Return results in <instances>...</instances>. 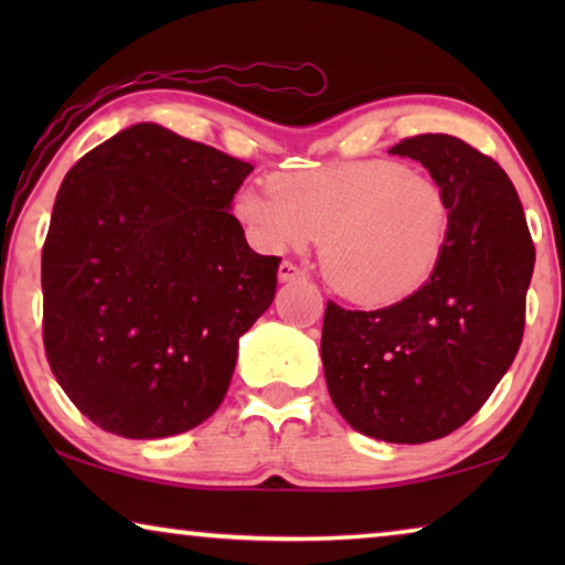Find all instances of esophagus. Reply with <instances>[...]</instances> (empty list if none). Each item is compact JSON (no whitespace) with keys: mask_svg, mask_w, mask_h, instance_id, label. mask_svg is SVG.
I'll return each mask as SVG.
<instances>
[{"mask_svg":"<svg viewBox=\"0 0 565 565\" xmlns=\"http://www.w3.org/2000/svg\"><path fill=\"white\" fill-rule=\"evenodd\" d=\"M277 277H280V282H292V280H303L306 273L298 265H292V262L285 259L280 269H277Z\"/></svg>","mask_w":565,"mask_h":565,"instance_id":"1","label":"esophagus"}]
</instances>
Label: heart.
I'll use <instances>...</instances> for the list:
<instances>
[{
    "mask_svg": "<svg viewBox=\"0 0 565 565\" xmlns=\"http://www.w3.org/2000/svg\"><path fill=\"white\" fill-rule=\"evenodd\" d=\"M273 190L246 188L236 215L267 249L321 236V273L339 296L383 306L412 296L435 273L452 207L435 177L398 161H344L277 174Z\"/></svg>",
    "mask_w": 565,
    "mask_h": 565,
    "instance_id": "b5f03b06",
    "label": "heart"
}]
</instances>
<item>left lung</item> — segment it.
Here are the masks:
<instances>
[{
  "label": "left lung",
  "mask_w": 565,
  "mask_h": 565,
  "mask_svg": "<svg viewBox=\"0 0 565 565\" xmlns=\"http://www.w3.org/2000/svg\"><path fill=\"white\" fill-rule=\"evenodd\" d=\"M452 207L429 280L377 311L327 303L321 360L329 396L362 435L419 445L462 427L497 388L524 334L535 246L512 180L447 134L404 138Z\"/></svg>",
  "instance_id": "8db88e82"
}]
</instances>
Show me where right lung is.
<instances>
[{"mask_svg":"<svg viewBox=\"0 0 565 565\" xmlns=\"http://www.w3.org/2000/svg\"><path fill=\"white\" fill-rule=\"evenodd\" d=\"M252 169L153 122L68 169L43 244V344L97 427L172 437L221 406L280 267L228 213Z\"/></svg>","mask_w":565,"mask_h":565,"instance_id":"1","label":"right lung"}]
</instances>
